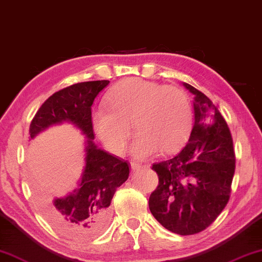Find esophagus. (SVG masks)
<instances>
[{
	"instance_id": "esophagus-1",
	"label": "esophagus",
	"mask_w": 262,
	"mask_h": 262,
	"mask_svg": "<svg viewBox=\"0 0 262 262\" xmlns=\"http://www.w3.org/2000/svg\"><path fill=\"white\" fill-rule=\"evenodd\" d=\"M144 168V165L139 164V163H136V162H131V170L132 171H137V170Z\"/></svg>"
}]
</instances>
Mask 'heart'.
I'll use <instances>...</instances> for the list:
<instances>
[{
    "mask_svg": "<svg viewBox=\"0 0 262 262\" xmlns=\"http://www.w3.org/2000/svg\"><path fill=\"white\" fill-rule=\"evenodd\" d=\"M192 107L188 94L177 86L128 78L110 90L106 107L93 112L94 131L115 155L123 154L131 134L137 132L131 151L137 157L170 155L190 135Z\"/></svg>",
    "mask_w": 262,
    "mask_h": 262,
    "instance_id": "obj_1",
    "label": "heart"
}]
</instances>
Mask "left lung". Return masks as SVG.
Segmentation results:
<instances>
[{"mask_svg":"<svg viewBox=\"0 0 262 262\" xmlns=\"http://www.w3.org/2000/svg\"><path fill=\"white\" fill-rule=\"evenodd\" d=\"M194 94L195 122L185 146L175 157L154 163L158 175L149 208L170 232L192 235L213 223L228 203L235 172L233 138L226 120L206 94Z\"/></svg>","mask_w":262,"mask_h":262,"instance_id":"left-lung-1","label":"left lung"}]
</instances>
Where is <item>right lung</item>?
<instances>
[{"label":"right lung","instance_id":"1","mask_svg":"<svg viewBox=\"0 0 262 262\" xmlns=\"http://www.w3.org/2000/svg\"><path fill=\"white\" fill-rule=\"evenodd\" d=\"M108 82H78L58 91L41 105L29 126L30 138H34L53 124L71 122L87 137L86 165L79 188L59 199L40 194V207L48 222L71 238H90L104 232L112 197L130 173L127 161L98 149L93 143L91 107Z\"/></svg>","mask_w":262,"mask_h":262}]
</instances>
